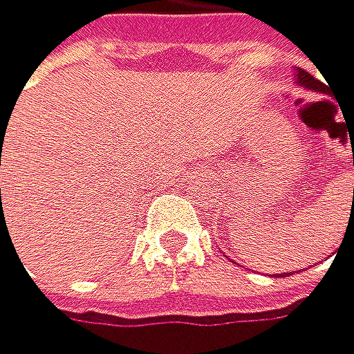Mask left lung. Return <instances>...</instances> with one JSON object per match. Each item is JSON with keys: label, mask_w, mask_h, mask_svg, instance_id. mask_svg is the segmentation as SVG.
Masks as SVG:
<instances>
[{"label": "left lung", "mask_w": 354, "mask_h": 354, "mask_svg": "<svg viewBox=\"0 0 354 354\" xmlns=\"http://www.w3.org/2000/svg\"><path fill=\"white\" fill-rule=\"evenodd\" d=\"M295 83H298L300 87H304V89H308V91H322V93H326L328 91V85H324L322 80H317L313 74H308V72H304V69H300L298 67V72H295ZM287 276V274H285ZM280 278H282V274H280Z\"/></svg>", "instance_id": "8db88e82"}]
</instances>
